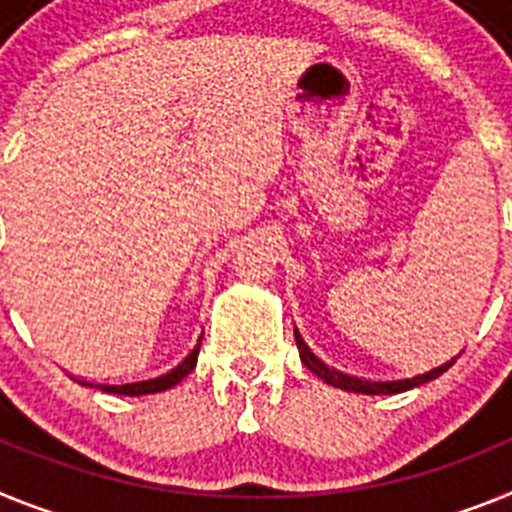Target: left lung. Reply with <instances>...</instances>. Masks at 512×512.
Listing matches in <instances>:
<instances>
[{
  "mask_svg": "<svg viewBox=\"0 0 512 512\" xmlns=\"http://www.w3.org/2000/svg\"><path fill=\"white\" fill-rule=\"evenodd\" d=\"M296 348H299L301 355V363L309 368L317 379H322L324 384L335 386V389H345V391H355V394H399V391H407V389H415V386L428 384V381L438 379L441 373H446L448 368L453 366V361L443 363L438 368H430V371L420 373V376H412V379H394V381H373V379H358V376H348V373L337 371V368H330L327 363H322L317 355L311 353L309 345L304 342V337L299 335L296 330Z\"/></svg>",
  "mask_w": 512,
  "mask_h": 512,
  "instance_id": "8db88e82",
  "label": "left lung"
}]
</instances>
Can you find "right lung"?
I'll return each mask as SVG.
<instances>
[{
	"mask_svg": "<svg viewBox=\"0 0 512 512\" xmlns=\"http://www.w3.org/2000/svg\"><path fill=\"white\" fill-rule=\"evenodd\" d=\"M198 353H201V340H198V345H195V348L190 350V353L185 355L175 368H170V371L162 373V376H154V379H146V381H133V384H97V389L110 391V394H123V397H141V394L167 391L172 389V386L180 384V381L193 371L195 363H198ZM84 386H92V384L84 381Z\"/></svg>",
	"mask_w": 512,
	"mask_h": 512,
	"instance_id": "1",
	"label": "right lung"
}]
</instances>
